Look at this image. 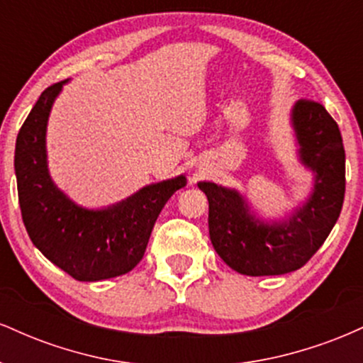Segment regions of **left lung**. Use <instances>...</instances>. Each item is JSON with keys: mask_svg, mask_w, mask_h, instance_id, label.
I'll list each match as a JSON object with an SVG mask.
<instances>
[{"mask_svg": "<svg viewBox=\"0 0 363 363\" xmlns=\"http://www.w3.org/2000/svg\"><path fill=\"white\" fill-rule=\"evenodd\" d=\"M298 158L314 174L302 206L281 222H262L239 191L198 182L210 203L208 227L216 254L247 277H272L302 268L328 239L345 198V148L336 121L314 101L291 109Z\"/></svg>", "mask_w": 363, "mask_h": 363, "instance_id": "8db88e82", "label": "left lung"}]
</instances>
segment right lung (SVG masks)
I'll list each match as a JSON object with an SVG mask.
<instances>
[{"label": "right lung", "mask_w": 363, "mask_h": 363, "mask_svg": "<svg viewBox=\"0 0 363 363\" xmlns=\"http://www.w3.org/2000/svg\"><path fill=\"white\" fill-rule=\"evenodd\" d=\"M40 94L16 136L15 174L28 237L52 264L78 281H101L131 272L141 261L162 208L186 177L141 187L123 201L89 210L54 184L48 169L45 131L62 85Z\"/></svg>", "instance_id": "1"}]
</instances>
